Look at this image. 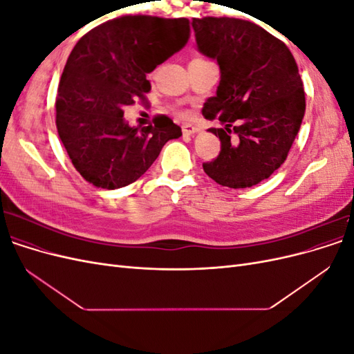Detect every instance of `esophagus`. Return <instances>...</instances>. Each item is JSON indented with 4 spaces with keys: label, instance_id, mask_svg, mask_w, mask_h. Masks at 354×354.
I'll use <instances>...</instances> for the list:
<instances>
[{
    "label": "esophagus",
    "instance_id": "obj_1",
    "mask_svg": "<svg viewBox=\"0 0 354 354\" xmlns=\"http://www.w3.org/2000/svg\"><path fill=\"white\" fill-rule=\"evenodd\" d=\"M181 130H183L185 136H192V134L198 133L199 128L196 125H194V124H185L183 127H181Z\"/></svg>",
    "mask_w": 354,
    "mask_h": 354
}]
</instances>
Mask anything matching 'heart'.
<instances>
[{"instance_id": "obj_1", "label": "heart", "mask_w": 354, "mask_h": 354, "mask_svg": "<svg viewBox=\"0 0 354 354\" xmlns=\"http://www.w3.org/2000/svg\"><path fill=\"white\" fill-rule=\"evenodd\" d=\"M180 115H181V116H187V113H186V112H180Z\"/></svg>"}]
</instances>
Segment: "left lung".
<instances>
[{"instance_id": "left-lung-1", "label": "left lung", "mask_w": 354, "mask_h": 354, "mask_svg": "<svg viewBox=\"0 0 354 354\" xmlns=\"http://www.w3.org/2000/svg\"><path fill=\"white\" fill-rule=\"evenodd\" d=\"M198 50L220 66L217 94L203 104L221 142L203 171L221 186L245 189L269 178L288 156L306 112L291 51L261 26L233 17L194 19Z\"/></svg>"}]
</instances>
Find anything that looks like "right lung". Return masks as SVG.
<instances>
[{
	"label": "right lung",
	"instance_id": "right-lung-1",
	"mask_svg": "<svg viewBox=\"0 0 354 354\" xmlns=\"http://www.w3.org/2000/svg\"><path fill=\"white\" fill-rule=\"evenodd\" d=\"M189 20L124 16L87 32L63 69L56 99L60 140L95 187L120 189L149 169L181 128L169 118L130 127L124 108L151 91V73L189 39Z\"/></svg>",
	"mask_w": 354,
	"mask_h": 354
}]
</instances>
